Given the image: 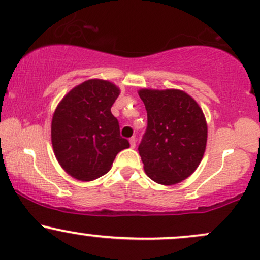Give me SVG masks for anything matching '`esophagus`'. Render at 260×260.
<instances>
[{"label":"esophagus","instance_id":"esophagus-1","mask_svg":"<svg viewBox=\"0 0 260 260\" xmlns=\"http://www.w3.org/2000/svg\"><path fill=\"white\" fill-rule=\"evenodd\" d=\"M129 141H130L131 148H135V146H136V139H135V137H131Z\"/></svg>","mask_w":260,"mask_h":260}]
</instances>
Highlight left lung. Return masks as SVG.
I'll return each mask as SVG.
<instances>
[{
  "label": "left lung",
  "instance_id": "8db88e82",
  "mask_svg": "<svg viewBox=\"0 0 260 260\" xmlns=\"http://www.w3.org/2000/svg\"><path fill=\"white\" fill-rule=\"evenodd\" d=\"M147 111V129L139 146L145 172L160 185L187 179L202 160L207 121L190 94L181 90L139 91Z\"/></svg>",
  "mask_w": 260,
  "mask_h": 260
}]
</instances>
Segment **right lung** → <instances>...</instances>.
I'll use <instances>...</instances> for the list:
<instances>
[{
    "label": "right lung",
    "mask_w": 260,
    "mask_h": 260,
    "mask_svg": "<svg viewBox=\"0 0 260 260\" xmlns=\"http://www.w3.org/2000/svg\"><path fill=\"white\" fill-rule=\"evenodd\" d=\"M119 93L111 81L91 79L70 90L54 111L51 125L54 155L76 180L92 181L105 175L115 155L130 147L111 112Z\"/></svg>",
    "instance_id": "1"
}]
</instances>
